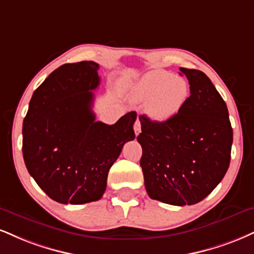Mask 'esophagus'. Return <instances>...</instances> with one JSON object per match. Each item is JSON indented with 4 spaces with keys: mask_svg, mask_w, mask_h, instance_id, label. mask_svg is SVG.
<instances>
[{
    "mask_svg": "<svg viewBox=\"0 0 254 254\" xmlns=\"http://www.w3.org/2000/svg\"><path fill=\"white\" fill-rule=\"evenodd\" d=\"M133 131H135V135L136 136H138L139 133H140V122H139L138 118L136 119L135 124H133Z\"/></svg>",
    "mask_w": 254,
    "mask_h": 254,
    "instance_id": "esophagus-1",
    "label": "esophagus"
}]
</instances>
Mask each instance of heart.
<instances>
[{
	"label": "heart",
	"instance_id": "1",
	"mask_svg": "<svg viewBox=\"0 0 254 254\" xmlns=\"http://www.w3.org/2000/svg\"><path fill=\"white\" fill-rule=\"evenodd\" d=\"M125 91L132 102L146 103L145 114L151 121L164 123L181 111L190 87L185 77L156 69L127 85Z\"/></svg>",
	"mask_w": 254,
	"mask_h": 254
}]
</instances>
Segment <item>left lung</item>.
Wrapping results in <instances>:
<instances>
[{"mask_svg": "<svg viewBox=\"0 0 254 254\" xmlns=\"http://www.w3.org/2000/svg\"><path fill=\"white\" fill-rule=\"evenodd\" d=\"M190 85L181 111L164 123L139 116L140 167L152 200L185 206L202 201L224 179L233 142L228 110L210 79L180 68Z\"/></svg>", "mask_w": 254, "mask_h": 254, "instance_id": "8db88e82", "label": "left lung"}]
</instances>
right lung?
<instances>
[{
	"label": "right lung",
	"mask_w": 254,
	"mask_h": 254,
	"mask_svg": "<svg viewBox=\"0 0 254 254\" xmlns=\"http://www.w3.org/2000/svg\"><path fill=\"white\" fill-rule=\"evenodd\" d=\"M98 69L93 61L60 66L34 91L23 119L27 170L59 203L99 200L110 168L135 138V111L114 125L96 122L92 91L99 86Z\"/></svg>",
	"instance_id": "1"
}]
</instances>
